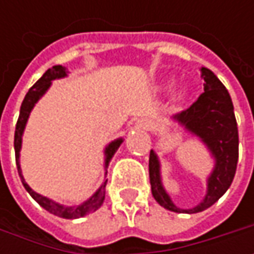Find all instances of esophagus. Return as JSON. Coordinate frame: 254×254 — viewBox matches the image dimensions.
<instances>
[{
    "mask_svg": "<svg viewBox=\"0 0 254 254\" xmlns=\"http://www.w3.org/2000/svg\"><path fill=\"white\" fill-rule=\"evenodd\" d=\"M137 126H138L140 128H142V130H150L152 127L151 122H150V120H145V119L140 120V122L137 123Z\"/></svg>",
    "mask_w": 254,
    "mask_h": 254,
    "instance_id": "34e87169",
    "label": "esophagus"
}]
</instances>
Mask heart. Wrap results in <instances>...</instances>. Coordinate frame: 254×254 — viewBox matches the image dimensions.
Segmentation results:
<instances>
[{"instance_id": "heart-1", "label": "heart", "mask_w": 254, "mask_h": 254, "mask_svg": "<svg viewBox=\"0 0 254 254\" xmlns=\"http://www.w3.org/2000/svg\"><path fill=\"white\" fill-rule=\"evenodd\" d=\"M187 96H188V90H187L185 87H178V89H175V90L172 92L171 99H172V102L174 103H182L187 99Z\"/></svg>"}]
</instances>
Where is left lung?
<instances>
[{"mask_svg":"<svg viewBox=\"0 0 254 254\" xmlns=\"http://www.w3.org/2000/svg\"><path fill=\"white\" fill-rule=\"evenodd\" d=\"M199 70L205 92L190 109L171 120L172 126L199 140L213 161L212 171L206 177V192L195 206L182 209L174 203L162 184L160 157L154 150L150 151L148 171L152 196L162 208L177 213H198L218 202L229 190L239 158V134L229 92L208 67Z\"/></svg>","mask_w":254,"mask_h":254,"instance_id":"obj_1","label":"left lung"}]
</instances>
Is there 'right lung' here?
I'll list each match as a JSON object with an SVG mask.
<instances>
[{
	"label": "right lung",
	"instance_id": "right-lung-1",
	"mask_svg": "<svg viewBox=\"0 0 254 254\" xmlns=\"http://www.w3.org/2000/svg\"><path fill=\"white\" fill-rule=\"evenodd\" d=\"M69 74V70L67 67L64 66H61V64H56L54 67L48 69L44 73V76L36 82V83L28 90L26 96H25L24 102L21 104V110H19V119H18V123H16V127H15V138H14V147H15V160H16V168H18V174H19V178H21V182L25 187V190H28V193L34 198L44 209H46L48 212L54 213L59 218H64V219H79V218H83L86 215L92 213V212H96L104 202V198H106V184H107V180H106V175H107V168L110 165V161L114 157L116 151L119 150V147L122 145L124 138L123 137H119L116 140L110 141L103 150V154H104V164H103V168H104V180L100 184V187L97 190L93 192L92 196H89L87 199L80 202L79 205H64L61 202H56L52 198H48L42 193H38L36 190H34L28 182L25 181L24 174H22V168H21V148H22V135H24L25 127H26V123H28V119L31 116V112L34 110L35 104L39 102L42 97L45 96V93L48 92L52 86V82L54 80H58V79H64V77H67Z\"/></svg>",
	"mask_w": 254,
	"mask_h": 254
}]
</instances>
